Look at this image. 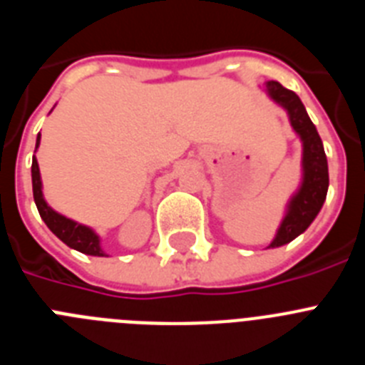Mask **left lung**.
I'll use <instances>...</instances> for the list:
<instances>
[{
  "label": "left lung",
  "instance_id": "left-lung-1",
  "mask_svg": "<svg viewBox=\"0 0 365 365\" xmlns=\"http://www.w3.org/2000/svg\"><path fill=\"white\" fill-rule=\"evenodd\" d=\"M267 91L289 111L292 128L302 137L303 143V185L289 205V212L276 234V240L270 243V247L274 248L291 243L314 221L327 195L329 170L320 135L309 118L298 95L274 80L267 83Z\"/></svg>",
  "mask_w": 365,
  "mask_h": 365
}]
</instances>
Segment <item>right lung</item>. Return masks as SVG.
Masks as SVG:
<instances>
[{"label": "right lung", "instance_id": "add662e5", "mask_svg": "<svg viewBox=\"0 0 365 365\" xmlns=\"http://www.w3.org/2000/svg\"><path fill=\"white\" fill-rule=\"evenodd\" d=\"M38 144H40V135H38L36 138V148ZM31 172L34 202H36L38 212H40L45 225L49 227V230L53 232L56 237H60L67 247L74 248V250H78V252L89 254V256H106V254L102 252V248H100L98 235H96L91 228L83 227V225H78V222H74L71 221V219L63 217V215L56 214V212L43 201V195H41L40 168H38V163L34 157H32Z\"/></svg>", "mask_w": 365, "mask_h": 365}]
</instances>
